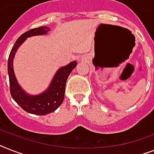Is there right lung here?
Returning <instances> with one entry per match:
<instances>
[{
	"mask_svg": "<svg viewBox=\"0 0 154 154\" xmlns=\"http://www.w3.org/2000/svg\"><path fill=\"white\" fill-rule=\"evenodd\" d=\"M49 30V27L48 26H40L38 28L30 29L23 33L14 44L8 60V72L9 77L10 93L11 97L24 111L35 115L43 116L53 112L61 105L64 97L68 77L73 68L77 65V62L73 61L68 65L60 68L52 80L51 84L48 90L41 94L31 96L23 91V89L18 84L14 74L13 58L15 53L17 51L19 46L27 38L34 35L45 34Z\"/></svg>",
	"mask_w": 154,
	"mask_h": 154,
	"instance_id": "add662e5",
	"label": "right lung"
}]
</instances>
